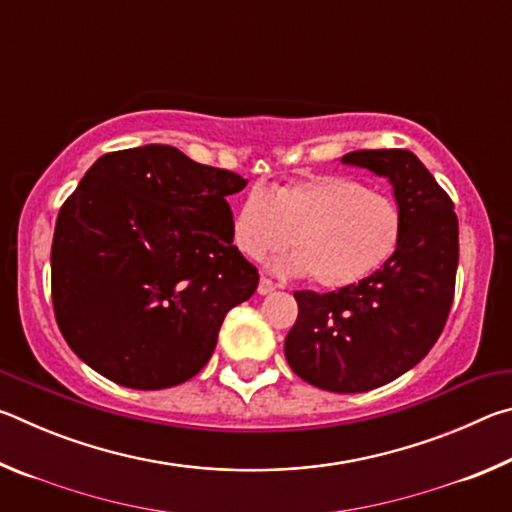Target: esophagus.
Wrapping results in <instances>:
<instances>
[{
  "label": "esophagus",
  "instance_id": "obj_1",
  "mask_svg": "<svg viewBox=\"0 0 512 512\" xmlns=\"http://www.w3.org/2000/svg\"><path fill=\"white\" fill-rule=\"evenodd\" d=\"M277 287L275 284L268 280V277H262V280H259V287H257V293L259 296H268V293H273Z\"/></svg>",
  "mask_w": 512,
  "mask_h": 512
}]
</instances>
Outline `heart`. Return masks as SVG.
Wrapping results in <instances>:
<instances>
[{
    "label": "heart",
    "instance_id": "1",
    "mask_svg": "<svg viewBox=\"0 0 512 512\" xmlns=\"http://www.w3.org/2000/svg\"><path fill=\"white\" fill-rule=\"evenodd\" d=\"M400 210L391 196L345 176H314L275 189L253 187L232 219V244L248 259L289 246L273 271L311 275L318 287L361 282L393 255Z\"/></svg>",
    "mask_w": 512,
    "mask_h": 512
}]
</instances>
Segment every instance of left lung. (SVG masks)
Wrapping results in <instances>:
<instances>
[{
	"mask_svg": "<svg viewBox=\"0 0 512 512\" xmlns=\"http://www.w3.org/2000/svg\"><path fill=\"white\" fill-rule=\"evenodd\" d=\"M384 176L402 228L395 253L361 282L332 293L296 291L298 320L284 357L307 384L366 393L427 357L447 323L458 266L452 198L406 149H363L341 158Z\"/></svg>",
	"mask_w": 512,
	"mask_h": 512,
	"instance_id": "left-lung-1",
	"label": "left lung"
}]
</instances>
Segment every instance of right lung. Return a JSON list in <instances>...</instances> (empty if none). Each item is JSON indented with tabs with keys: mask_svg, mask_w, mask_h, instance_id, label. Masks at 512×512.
<instances>
[{
	"mask_svg": "<svg viewBox=\"0 0 512 512\" xmlns=\"http://www.w3.org/2000/svg\"><path fill=\"white\" fill-rule=\"evenodd\" d=\"M248 180L167 144L106 153L60 207L56 323L76 357L137 391L201 372L257 268L232 246L228 196Z\"/></svg>",
	"mask_w": 512,
	"mask_h": 512,
	"instance_id": "right-lung-1",
	"label": "right lung"
}]
</instances>
